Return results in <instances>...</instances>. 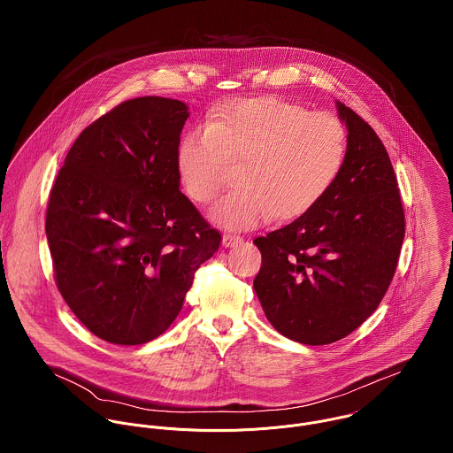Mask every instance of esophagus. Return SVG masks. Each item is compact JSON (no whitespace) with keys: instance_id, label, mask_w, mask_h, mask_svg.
Here are the masks:
<instances>
[{"instance_id":"obj_1","label":"esophagus","mask_w":453,"mask_h":453,"mask_svg":"<svg viewBox=\"0 0 453 453\" xmlns=\"http://www.w3.org/2000/svg\"><path fill=\"white\" fill-rule=\"evenodd\" d=\"M244 239L241 235H235V234H225L223 235V246L225 248H234V246H239Z\"/></svg>"}]
</instances>
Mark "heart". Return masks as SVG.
I'll list each match as a JSON object with an SVG mask.
<instances>
[{
    "label": "heart",
    "mask_w": 453,
    "mask_h": 453,
    "mask_svg": "<svg viewBox=\"0 0 453 453\" xmlns=\"http://www.w3.org/2000/svg\"><path fill=\"white\" fill-rule=\"evenodd\" d=\"M345 153L347 132L336 117L257 97L214 108L203 127L187 130L176 165L185 194L209 203L225 185L228 164L241 162L239 188L211 209L214 223L241 230L307 212L336 181Z\"/></svg>",
    "instance_id": "obj_1"
}]
</instances>
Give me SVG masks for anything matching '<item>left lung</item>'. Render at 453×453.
Masks as SVG:
<instances>
[{"mask_svg": "<svg viewBox=\"0 0 453 453\" xmlns=\"http://www.w3.org/2000/svg\"><path fill=\"white\" fill-rule=\"evenodd\" d=\"M345 122L343 167L323 198L293 223L257 237L255 291L284 336L326 345L345 338L380 305L404 239V211L388 150L356 111Z\"/></svg>", "mask_w": 453, "mask_h": 453, "instance_id": "obj_1", "label": "left lung"}]
</instances>
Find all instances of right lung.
I'll list each match as a JSON object with an SVG mask.
<instances>
[{
	"label": "right lung",
	"instance_id": "right-lung-1",
	"mask_svg": "<svg viewBox=\"0 0 453 453\" xmlns=\"http://www.w3.org/2000/svg\"><path fill=\"white\" fill-rule=\"evenodd\" d=\"M185 103L146 96L97 119L65 155L47 205L54 277L88 331L117 345L160 336L221 242L180 190Z\"/></svg>",
	"mask_w": 453,
	"mask_h": 453
}]
</instances>
